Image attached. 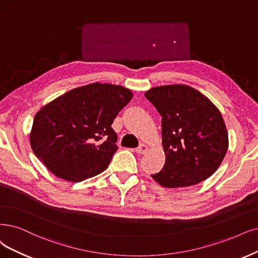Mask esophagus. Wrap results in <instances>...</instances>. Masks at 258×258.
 Returning a JSON list of instances; mask_svg holds the SVG:
<instances>
[{
	"mask_svg": "<svg viewBox=\"0 0 258 258\" xmlns=\"http://www.w3.org/2000/svg\"><path fill=\"white\" fill-rule=\"evenodd\" d=\"M135 151H136V153H138V154H140V155L146 154L147 152L149 151V147H148L147 145H140Z\"/></svg>",
	"mask_w": 258,
	"mask_h": 258,
	"instance_id": "34e87169",
	"label": "esophagus"
}]
</instances>
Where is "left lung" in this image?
Returning a JSON list of instances; mask_svg holds the SVG:
<instances>
[{
  "label": "left lung",
  "mask_w": 258,
  "mask_h": 258,
  "mask_svg": "<svg viewBox=\"0 0 258 258\" xmlns=\"http://www.w3.org/2000/svg\"><path fill=\"white\" fill-rule=\"evenodd\" d=\"M146 98L163 117L164 168L152 174L167 188L201 183L221 165L228 148L222 114L213 102L187 85H166L148 90Z\"/></svg>",
  "instance_id": "obj_1"
}]
</instances>
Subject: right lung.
I'll use <instances>...</instances> for the list:
<instances>
[{"label":"right lung","instance_id":"right-lung-1","mask_svg":"<svg viewBox=\"0 0 258 258\" xmlns=\"http://www.w3.org/2000/svg\"><path fill=\"white\" fill-rule=\"evenodd\" d=\"M132 98L127 88L101 83L66 92L36 113L33 152L54 175L69 182L98 175L118 150L111 124Z\"/></svg>","mask_w":258,"mask_h":258}]
</instances>
